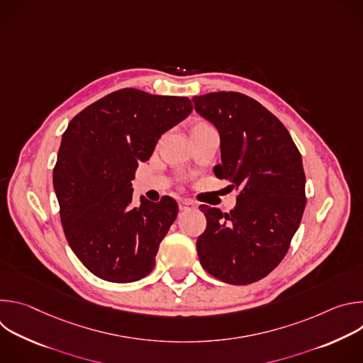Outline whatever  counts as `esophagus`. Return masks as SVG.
Here are the masks:
<instances>
[{"label":"esophagus","instance_id":"34e87169","mask_svg":"<svg viewBox=\"0 0 363 363\" xmlns=\"http://www.w3.org/2000/svg\"><path fill=\"white\" fill-rule=\"evenodd\" d=\"M195 208V202L191 199H179V210L181 211H188Z\"/></svg>","mask_w":363,"mask_h":363}]
</instances>
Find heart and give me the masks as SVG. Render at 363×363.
<instances>
[{"instance_id":"b5f03b06","label":"heart","mask_w":363,"mask_h":363,"mask_svg":"<svg viewBox=\"0 0 363 363\" xmlns=\"http://www.w3.org/2000/svg\"><path fill=\"white\" fill-rule=\"evenodd\" d=\"M195 126H208V125H206V123H203V122H199V123H196ZM195 126H194V128H195Z\"/></svg>"}]
</instances>
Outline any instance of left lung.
<instances>
[{"instance_id":"obj_1","label":"left lung","mask_w":363,"mask_h":363,"mask_svg":"<svg viewBox=\"0 0 363 363\" xmlns=\"http://www.w3.org/2000/svg\"><path fill=\"white\" fill-rule=\"evenodd\" d=\"M196 113L220 133L218 178L240 189L230 214L201 205L206 228L196 240L199 263L228 284H250L286 255L306 206L301 155L284 125L237 91L192 99Z\"/></svg>"}]
</instances>
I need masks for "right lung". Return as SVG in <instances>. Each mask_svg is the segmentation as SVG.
Segmentation results:
<instances>
[{
  "label": "right lung",
  "instance_id": "add662e5",
  "mask_svg": "<svg viewBox=\"0 0 363 363\" xmlns=\"http://www.w3.org/2000/svg\"><path fill=\"white\" fill-rule=\"evenodd\" d=\"M192 112L191 100L121 89L94 101L63 133L53 186L73 252L96 277L132 283L155 267V255L178 216L169 196L132 205L138 162Z\"/></svg>",
  "mask_w": 363,
  "mask_h": 363
}]
</instances>
